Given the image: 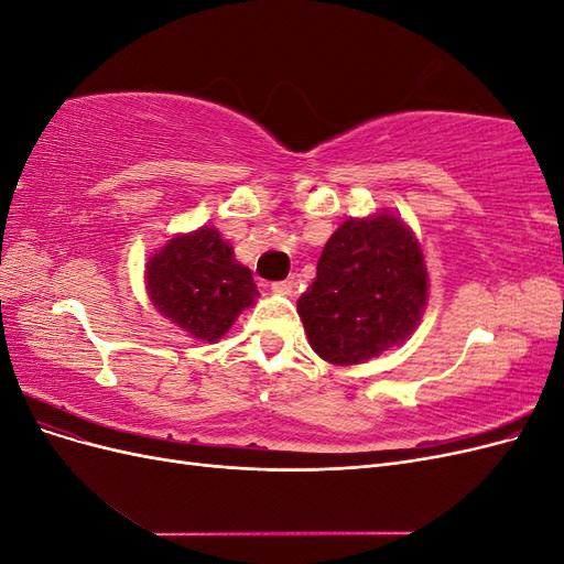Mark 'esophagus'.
<instances>
[{
    "instance_id": "1",
    "label": "esophagus",
    "mask_w": 564,
    "mask_h": 564,
    "mask_svg": "<svg viewBox=\"0 0 564 564\" xmlns=\"http://www.w3.org/2000/svg\"><path fill=\"white\" fill-rule=\"evenodd\" d=\"M270 289L280 296H294V280H282V282H272Z\"/></svg>"
}]
</instances>
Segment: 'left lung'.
I'll return each mask as SVG.
<instances>
[{
  "label": "left lung",
  "mask_w": 564,
  "mask_h": 564,
  "mask_svg": "<svg viewBox=\"0 0 564 564\" xmlns=\"http://www.w3.org/2000/svg\"><path fill=\"white\" fill-rule=\"evenodd\" d=\"M429 282L423 249L400 214L344 220L296 303L311 348L338 367L400 348L429 305Z\"/></svg>",
  "instance_id": "obj_1"
}]
</instances>
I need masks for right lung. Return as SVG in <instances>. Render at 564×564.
<instances>
[{"instance_id":"obj_1","label":"right lung","mask_w":564,"mask_h":564,"mask_svg":"<svg viewBox=\"0 0 564 564\" xmlns=\"http://www.w3.org/2000/svg\"><path fill=\"white\" fill-rule=\"evenodd\" d=\"M145 292L162 317L202 344H216L259 299L251 270L218 228L178 232L145 263Z\"/></svg>"}]
</instances>
